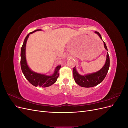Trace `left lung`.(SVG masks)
Listing matches in <instances>:
<instances>
[{
	"label": "left lung",
	"instance_id": "left-lung-1",
	"mask_svg": "<svg viewBox=\"0 0 128 128\" xmlns=\"http://www.w3.org/2000/svg\"><path fill=\"white\" fill-rule=\"evenodd\" d=\"M95 32L97 34L100 38L102 40V36L99 32ZM104 48L107 50V51H108L106 45L104 42ZM110 56L108 55V53L107 52L106 63L104 64V66L99 71L94 73L82 76L80 75L77 72L75 67H74L72 69L74 78L75 82L80 86L84 88H91L96 86L101 83L105 78L110 68Z\"/></svg>",
	"mask_w": 128,
	"mask_h": 128
}]
</instances>
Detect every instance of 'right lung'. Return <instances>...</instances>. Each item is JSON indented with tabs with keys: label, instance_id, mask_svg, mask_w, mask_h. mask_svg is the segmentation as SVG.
<instances>
[{
	"label": "right lung",
	"instance_id": "right-lung-1",
	"mask_svg": "<svg viewBox=\"0 0 128 128\" xmlns=\"http://www.w3.org/2000/svg\"><path fill=\"white\" fill-rule=\"evenodd\" d=\"M41 30L40 29H37L34 32H31L28 34V35L25 38L24 44H23L21 50V68L23 74L25 76L26 80L33 85L34 86H41V87H48L54 83L57 78L59 77V69L61 68V65H58L56 68L54 73L52 76H46L45 75L38 74L32 71L29 68L28 64H26V43L29 34H32L36 31Z\"/></svg>",
	"mask_w": 128,
	"mask_h": 128
}]
</instances>
